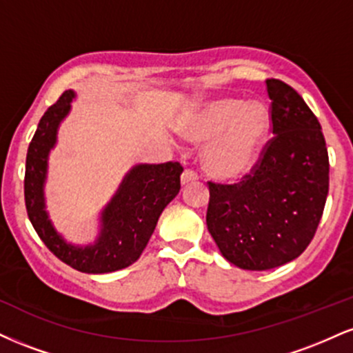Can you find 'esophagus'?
Segmentation results:
<instances>
[{"label":"esophagus","mask_w":353,"mask_h":353,"mask_svg":"<svg viewBox=\"0 0 353 353\" xmlns=\"http://www.w3.org/2000/svg\"><path fill=\"white\" fill-rule=\"evenodd\" d=\"M197 181V174L194 171H184L181 176V184L182 185H188V184H192V182Z\"/></svg>","instance_id":"34e87169"}]
</instances>
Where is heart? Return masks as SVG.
Segmentation results:
<instances>
[{"label":"heart","instance_id":"b5f03b06","mask_svg":"<svg viewBox=\"0 0 353 353\" xmlns=\"http://www.w3.org/2000/svg\"><path fill=\"white\" fill-rule=\"evenodd\" d=\"M270 114L264 103L222 96L204 101L177 125L185 143L201 145V164L217 181H237L250 172L269 132Z\"/></svg>","mask_w":353,"mask_h":353}]
</instances>
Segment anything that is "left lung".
<instances>
[{
    "label": "left lung",
    "mask_w": 353,
    "mask_h": 353,
    "mask_svg": "<svg viewBox=\"0 0 353 353\" xmlns=\"http://www.w3.org/2000/svg\"><path fill=\"white\" fill-rule=\"evenodd\" d=\"M272 134L241 184L209 182L208 229L230 262L269 270L310 244L329 194V154L317 117L295 89L267 79Z\"/></svg>",
    "instance_id": "obj_1"
}]
</instances>
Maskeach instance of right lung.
I'll return each instance as SVG.
<instances>
[{
  "mask_svg": "<svg viewBox=\"0 0 353 353\" xmlns=\"http://www.w3.org/2000/svg\"><path fill=\"white\" fill-rule=\"evenodd\" d=\"M74 99L76 91L70 89L44 112L28 148L24 176L28 216L48 249L64 264L86 274L116 272L141 257L164 208L179 194L182 168L179 163L132 165L101 209L94 241L86 245L68 241L51 221L44 188L59 125L71 112Z\"/></svg>",
  "mask_w": 353,
  "mask_h": 353,
  "instance_id": "right-lung-1",
  "label": "right lung"
}]
</instances>
